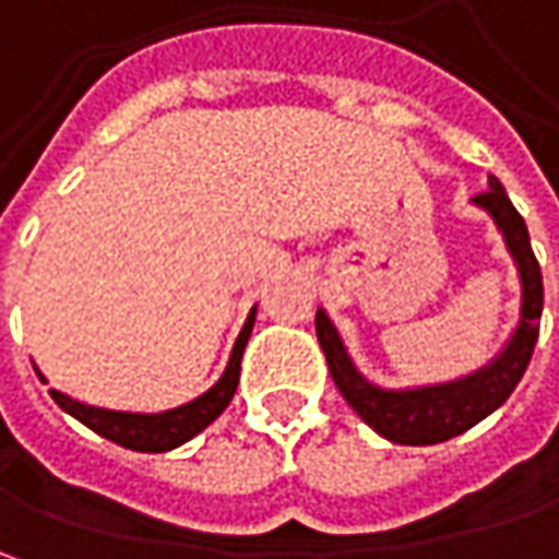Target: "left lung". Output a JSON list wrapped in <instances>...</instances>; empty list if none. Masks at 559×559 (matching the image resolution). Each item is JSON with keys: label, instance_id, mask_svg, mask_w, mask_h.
<instances>
[{"label": "left lung", "instance_id": "left-lung-1", "mask_svg": "<svg viewBox=\"0 0 559 559\" xmlns=\"http://www.w3.org/2000/svg\"><path fill=\"white\" fill-rule=\"evenodd\" d=\"M473 202L485 207L504 236L507 251L513 254L520 270V323L504 345V352L485 364L483 370L441 382V385H423V389H379L370 379L357 373L352 357L345 352L338 330L326 311H317V338L326 355L335 389L355 407V414L382 439L395 444H439L454 439L466 429H473L479 419L495 414L504 404L516 382L526 373L535 342H538V320L545 308V286H542V267L535 261V251L528 242L526 221L507 199L504 186L498 177H488V189L479 192Z\"/></svg>", "mask_w": 559, "mask_h": 559}]
</instances>
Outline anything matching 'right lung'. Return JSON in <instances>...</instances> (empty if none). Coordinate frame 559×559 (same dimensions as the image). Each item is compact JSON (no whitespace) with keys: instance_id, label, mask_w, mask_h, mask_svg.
<instances>
[{"instance_id":"obj_1","label":"right lung","mask_w":559,"mask_h":559,"mask_svg":"<svg viewBox=\"0 0 559 559\" xmlns=\"http://www.w3.org/2000/svg\"><path fill=\"white\" fill-rule=\"evenodd\" d=\"M254 326V308L248 313L246 326L233 345V355L226 364L224 376L195 401H189L183 407H174V411H164V414H123V411H105V407H90L83 401L61 395L49 389L55 397V404L61 411H68L71 417H76L83 426H90L93 432H98L102 439L115 441L120 448H130V451H145V454H162L170 451L177 444H183L192 436H199L204 426H211L214 419L221 417L226 411V404L236 395V385H239V364H242V352H246L248 335ZM36 376L43 379V373L36 370Z\"/></svg>"}]
</instances>
